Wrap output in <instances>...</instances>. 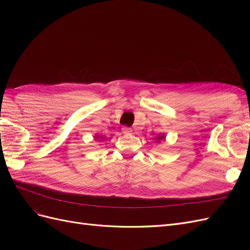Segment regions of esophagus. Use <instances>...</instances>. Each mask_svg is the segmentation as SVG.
I'll list each match as a JSON object with an SVG mask.
<instances>
[{
	"mask_svg": "<svg viewBox=\"0 0 250 250\" xmlns=\"http://www.w3.org/2000/svg\"><path fill=\"white\" fill-rule=\"evenodd\" d=\"M122 132H123L124 134H131V133H132V129H131L130 127L124 126V127L122 128Z\"/></svg>",
	"mask_w": 250,
	"mask_h": 250,
	"instance_id": "1",
	"label": "esophagus"
}]
</instances>
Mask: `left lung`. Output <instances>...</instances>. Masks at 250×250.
I'll list each match as a JSON object with an SVG mask.
<instances>
[{"instance_id":"8db88e82","label":"left lung","mask_w":250,"mask_h":250,"mask_svg":"<svg viewBox=\"0 0 250 250\" xmlns=\"http://www.w3.org/2000/svg\"><path fill=\"white\" fill-rule=\"evenodd\" d=\"M156 140H157V142H160L162 140H165V137H164V135H160V137L156 138Z\"/></svg>"}]
</instances>
